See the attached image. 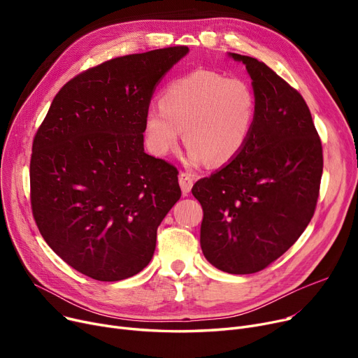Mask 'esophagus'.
I'll list each match as a JSON object with an SVG mask.
<instances>
[{
  "label": "esophagus",
  "mask_w": 358,
  "mask_h": 358,
  "mask_svg": "<svg viewBox=\"0 0 358 358\" xmlns=\"http://www.w3.org/2000/svg\"><path fill=\"white\" fill-rule=\"evenodd\" d=\"M178 182H180V187L182 190V194H189L192 192V187H193V177L189 174V173H181L178 176Z\"/></svg>",
  "instance_id": "esophagus-1"
}]
</instances>
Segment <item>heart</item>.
Returning a JSON list of instances; mask_svg holds the SVG:
<instances>
[{"label":"heart","instance_id":"heart-1","mask_svg":"<svg viewBox=\"0 0 358 358\" xmlns=\"http://www.w3.org/2000/svg\"><path fill=\"white\" fill-rule=\"evenodd\" d=\"M255 117L257 97L247 81L194 69L169 83L159 107L145 113V143L154 155L164 157L178 146L184 130L192 164H227L247 146Z\"/></svg>","mask_w":358,"mask_h":358}]
</instances>
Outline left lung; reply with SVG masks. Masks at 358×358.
I'll list each match as a JSON object with an SVG mask.
<instances>
[{
  "mask_svg": "<svg viewBox=\"0 0 358 358\" xmlns=\"http://www.w3.org/2000/svg\"><path fill=\"white\" fill-rule=\"evenodd\" d=\"M257 97L252 135L242 152L192 189L203 208L201 251L229 274H252L283 255L309 224L324 158L309 107L283 78L251 56Z\"/></svg>",
  "mask_w": 358,
  "mask_h": 358,
  "instance_id": "8db88e82",
  "label": "left lung"
}]
</instances>
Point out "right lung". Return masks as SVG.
I'll return each instance as SVG.
<instances>
[{
	"instance_id": "add662e5",
	"label": "right lung",
	"mask_w": 358,
	"mask_h": 358,
	"mask_svg": "<svg viewBox=\"0 0 358 358\" xmlns=\"http://www.w3.org/2000/svg\"><path fill=\"white\" fill-rule=\"evenodd\" d=\"M187 46L126 55L94 66L56 94L30 161L31 210L66 264L119 281L152 259L157 229L180 200L178 171L143 149L152 94Z\"/></svg>"
}]
</instances>
